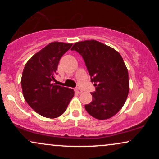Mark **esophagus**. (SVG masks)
<instances>
[{
    "instance_id": "esophagus-1",
    "label": "esophagus",
    "mask_w": 159,
    "mask_h": 159,
    "mask_svg": "<svg viewBox=\"0 0 159 159\" xmlns=\"http://www.w3.org/2000/svg\"><path fill=\"white\" fill-rule=\"evenodd\" d=\"M75 92L77 93H82V91H81V89L78 88V87H76V88L75 89Z\"/></svg>"
}]
</instances>
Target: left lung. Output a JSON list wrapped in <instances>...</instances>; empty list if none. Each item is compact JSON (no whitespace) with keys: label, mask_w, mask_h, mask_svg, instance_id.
<instances>
[{"label":"left lung","mask_w":159,"mask_h":159,"mask_svg":"<svg viewBox=\"0 0 159 159\" xmlns=\"http://www.w3.org/2000/svg\"><path fill=\"white\" fill-rule=\"evenodd\" d=\"M71 50L82 56L96 87L86 111L98 120L111 118L123 107L129 91V73L123 57L114 48L96 40L78 42Z\"/></svg>","instance_id":"1"}]
</instances>
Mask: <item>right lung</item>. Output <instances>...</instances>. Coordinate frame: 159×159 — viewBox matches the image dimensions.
<instances>
[{
  "mask_svg": "<svg viewBox=\"0 0 159 159\" xmlns=\"http://www.w3.org/2000/svg\"><path fill=\"white\" fill-rule=\"evenodd\" d=\"M72 45L53 42L34 54L24 68L21 84L25 101L45 117L63 114L74 96L72 89L54 83L60 60Z\"/></svg>",
  "mask_w": 159,
  "mask_h": 159,
  "instance_id": "1",
  "label": "right lung"
}]
</instances>
